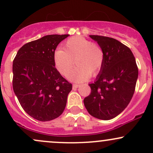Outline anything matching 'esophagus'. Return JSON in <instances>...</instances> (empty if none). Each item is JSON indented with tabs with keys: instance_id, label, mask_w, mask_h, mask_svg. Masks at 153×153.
Returning a JSON list of instances; mask_svg holds the SVG:
<instances>
[{
	"instance_id": "1",
	"label": "esophagus",
	"mask_w": 153,
	"mask_h": 153,
	"mask_svg": "<svg viewBox=\"0 0 153 153\" xmlns=\"http://www.w3.org/2000/svg\"><path fill=\"white\" fill-rule=\"evenodd\" d=\"M79 86H80L79 84H77V83H74V84L72 85V89H76L77 88H78Z\"/></svg>"
}]
</instances>
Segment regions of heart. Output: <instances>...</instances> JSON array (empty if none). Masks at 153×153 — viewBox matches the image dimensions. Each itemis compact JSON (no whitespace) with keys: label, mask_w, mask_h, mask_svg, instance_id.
Wrapping results in <instances>:
<instances>
[{"label":"heart","mask_w":153,"mask_h":153,"mask_svg":"<svg viewBox=\"0 0 153 153\" xmlns=\"http://www.w3.org/2000/svg\"><path fill=\"white\" fill-rule=\"evenodd\" d=\"M104 58V51L99 45L83 36H76L67 39L63 49L56 51L54 62L57 70L64 76L70 73L75 62L77 67L68 78L72 81L82 82L87 80L90 74L94 75L100 72Z\"/></svg>","instance_id":"heart-1"}]
</instances>
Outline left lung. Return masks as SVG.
<instances>
[{"instance_id":"1","label":"left lung","mask_w":153,"mask_h":153,"mask_svg":"<svg viewBox=\"0 0 153 153\" xmlns=\"http://www.w3.org/2000/svg\"><path fill=\"white\" fill-rule=\"evenodd\" d=\"M90 37L102 48L103 65L91 93L83 100L90 115L102 120L114 118L131 102L139 75L136 59L129 48L115 39L98 35Z\"/></svg>"}]
</instances>
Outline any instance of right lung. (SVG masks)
I'll return each instance as SVG.
<instances>
[{
    "label": "right lung",
    "instance_id": "add662e5",
    "mask_svg": "<svg viewBox=\"0 0 153 153\" xmlns=\"http://www.w3.org/2000/svg\"><path fill=\"white\" fill-rule=\"evenodd\" d=\"M69 34L47 35L24 45L13 61L12 86L22 108L39 121L63 113L72 83L55 67L58 45Z\"/></svg>",
    "mask_w": 153,
    "mask_h": 153
}]
</instances>
